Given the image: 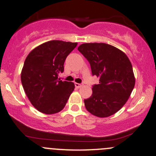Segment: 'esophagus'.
Segmentation results:
<instances>
[{"label":"esophagus","mask_w":156,"mask_h":156,"mask_svg":"<svg viewBox=\"0 0 156 156\" xmlns=\"http://www.w3.org/2000/svg\"><path fill=\"white\" fill-rule=\"evenodd\" d=\"M82 84H80V83H75V87H76L77 89H79V88H80V87H82Z\"/></svg>","instance_id":"1"}]
</instances>
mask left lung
<instances>
[{"mask_svg":"<svg viewBox=\"0 0 156 156\" xmlns=\"http://www.w3.org/2000/svg\"><path fill=\"white\" fill-rule=\"evenodd\" d=\"M91 66L99 83L92 94L84 100L89 113L98 117L112 116L125 104L135 86L133 67L126 54L105 43H84L78 48Z\"/></svg>","mask_w":156,"mask_h":156,"instance_id":"1","label":"left lung"}]
</instances>
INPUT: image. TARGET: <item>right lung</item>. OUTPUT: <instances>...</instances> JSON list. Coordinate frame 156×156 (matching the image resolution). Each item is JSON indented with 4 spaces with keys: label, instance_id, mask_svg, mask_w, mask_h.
I'll return each instance as SVG.
<instances>
[{
    "label": "right lung",
    "instance_id": "right-lung-1",
    "mask_svg": "<svg viewBox=\"0 0 156 156\" xmlns=\"http://www.w3.org/2000/svg\"><path fill=\"white\" fill-rule=\"evenodd\" d=\"M77 42L52 40L37 46L25 60L21 82L28 100L45 114L61 112L75 89L73 82L58 79L66 58Z\"/></svg>",
    "mask_w": 156,
    "mask_h": 156
}]
</instances>
